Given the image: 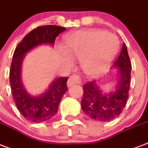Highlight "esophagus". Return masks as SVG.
<instances>
[{
	"mask_svg": "<svg viewBox=\"0 0 148 148\" xmlns=\"http://www.w3.org/2000/svg\"><path fill=\"white\" fill-rule=\"evenodd\" d=\"M82 82L81 77L77 74H74V75H71L70 77L69 78L68 82H67V86H70L74 84H79Z\"/></svg>",
	"mask_w": 148,
	"mask_h": 148,
	"instance_id": "1",
	"label": "esophagus"
}]
</instances>
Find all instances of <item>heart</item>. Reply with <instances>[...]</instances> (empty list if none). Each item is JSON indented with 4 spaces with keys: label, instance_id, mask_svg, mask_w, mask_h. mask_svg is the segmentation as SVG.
Here are the masks:
<instances>
[{
    "label": "heart",
    "instance_id": "obj_1",
    "mask_svg": "<svg viewBox=\"0 0 148 148\" xmlns=\"http://www.w3.org/2000/svg\"><path fill=\"white\" fill-rule=\"evenodd\" d=\"M119 48L115 35L100 30L80 31L67 38L66 54L70 59L80 61L87 74L101 72L110 63Z\"/></svg>",
    "mask_w": 148,
    "mask_h": 148
}]
</instances>
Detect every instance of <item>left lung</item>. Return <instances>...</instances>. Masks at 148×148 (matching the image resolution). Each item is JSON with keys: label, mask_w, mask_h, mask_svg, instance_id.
I'll list each match as a JSON object with an SVG mask.
<instances>
[{"label": "left lung", "mask_w": 148, "mask_h": 148, "mask_svg": "<svg viewBox=\"0 0 148 148\" xmlns=\"http://www.w3.org/2000/svg\"><path fill=\"white\" fill-rule=\"evenodd\" d=\"M114 67L118 68V84L114 92L105 94L97 80H92L82 86L83 97L81 107L85 114L97 121H110L120 115L125 107L130 85L131 62L125 43L116 60Z\"/></svg>", "instance_id": "1"}]
</instances>
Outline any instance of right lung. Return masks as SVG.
<instances>
[{"label": "right lung", "mask_w": 148, "mask_h": 148, "mask_svg": "<svg viewBox=\"0 0 148 148\" xmlns=\"http://www.w3.org/2000/svg\"><path fill=\"white\" fill-rule=\"evenodd\" d=\"M66 27L57 25H43L33 29L16 47L10 69V84L13 99L18 110L27 121L41 123L50 120L58 112V105L68 90V77L56 79L46 92L38 97L28 94L21 80V69L25 54L42 44H55V39Z\"/></svg>", "instance_id": "1"}]
</instances>
